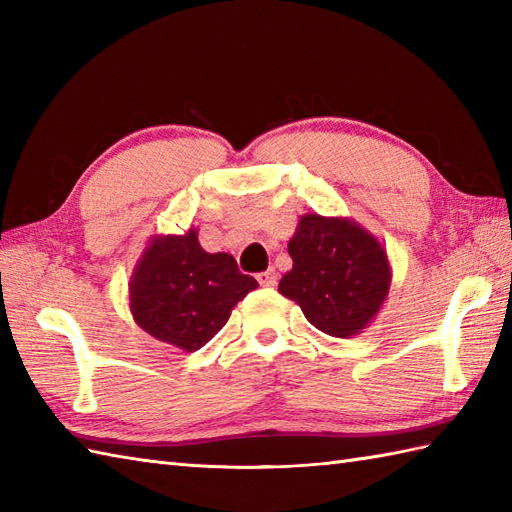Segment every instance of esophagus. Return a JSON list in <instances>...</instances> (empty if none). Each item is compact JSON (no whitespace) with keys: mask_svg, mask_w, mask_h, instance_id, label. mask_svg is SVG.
Wrapping results in <instances>:
<instances>
[{"mask_svg":"<svg viewBox=\"0 0 512 512\" xmlns=\"http://www.w3.org/2000/svg\"><path fill=\"white\" fill-rule=\"evenodd\" d=\"M257 281L262 286H275L277 284V273L273 268H268V270H264V273L257 275Z\"/></svg>","mask_w":512,"mask_h":512,"instance_id":"esophagus-1","label":"esophagus"}]
</instances>
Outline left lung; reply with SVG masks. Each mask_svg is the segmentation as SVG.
Here are the masks:
<instances>
[{"label":"left lung","instance_id":"8db88e82","mask_svg":"<svg viewBox=\"0 0 512 512\" xmlns=\"http://www.w3.org/2000/svg\"><path fill=\"white\" fill-rule=\"evenodd\" d=\"M288 253L292 268L281 277L279 292L317 330L352 339L383 308L391 286L387 250L350 217L301 215Z\"/></svg>","mask_w":512,"mask_h":512}]
</instances>
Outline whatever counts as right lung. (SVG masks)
<instances>
[{
	"instance_id": "add662e5",
	"label": "right lung",
	"mask_w": 512,
	"mask_h": 512,
	"mask_svg": "<svg viewBox=\"0 0 512 512\" xmlns=\"http://www.w3.org/2000/svg\"><path fill=\"white\" fill-rule=\"evenodd\" d=\"M257 286L253 277L239 273L233 255L206 253L198 228L154 235L129 281V312L154 339L195 352Z\"/></svg>"
}]
</instances>
